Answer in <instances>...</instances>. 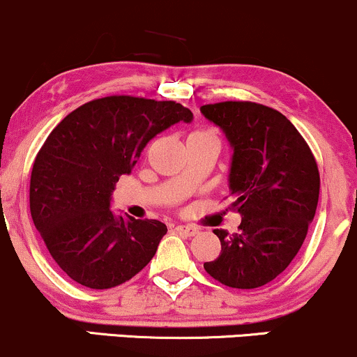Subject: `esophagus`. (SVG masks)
Wrapping results in <instances>:
<instances>
[{"label":"esophagus","mask_w":357,"mask_h":357,"mask_svg":"<svg viewBox=\"0 0 357 357\" xmlns=\"http://www.w3.org/2000/svg\"><path fill=\"white\" fill-rule=\"evenodd\" d=\"M176 231L183 236H195L196 233H198V228L188 227V225H178V227H176Z\"/></svg>","instance_id":"34e87169"}]
</instances>
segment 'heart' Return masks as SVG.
<instances>
[{"mask_svg":"<svg viewBox=\"0 0 357 357\" xmlns=\"http://www.w3.org/2000/svg\"><path fill=\"white\" fill-rule=\"evenodd\" d=\"M204 137L216 139L215 132H213V130H210V129H195L190 134V137H188V139H204Z\"/></svg>","mask_w":357,"mask_h":357,"instance_id":"heart-1","label":"heart"}]
</instances>
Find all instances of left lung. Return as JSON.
<instances>
[{
	"label": "left lung",
	"instance_id": "left-lung-1",
	"mask_svg": "<svg viewBox=\"0 0 357 357\" xmlns=\"http://www.w3.org/2000/svg\"><path fill=\"white\" fill-rule=\"evenodd\" d=\"M202 114L233 149L231 208L238 231L213 230L221 241L206 261L215 280L233 289H257L280 275L304 243L319 202L321 178L305 139L278 110L255 102L202 105Z\"/></svg>",
	"mask_w": 357,
	"mask_h": 357
}]
</instances>
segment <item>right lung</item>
<instances>
[{
	"mask_svg": "<svg viewBox=\"0 0 357 357\" xmlns=\"http://www.w3.org/2000/svg\"><path fill=\"white\" fill-rule=\"evenodd\" d=\"M179 121L191 122L192 112L173 100L102 97L68 114L38 151L31 218L53 260L77 284L112 289L154 257L166 225L116 216L110 199L147 142Z\"/></svg>",
	"mask_w": 357,
	"mask_h": 357,
	"instance_id": "1",
	"label": "right lung"
}]
</instances>
